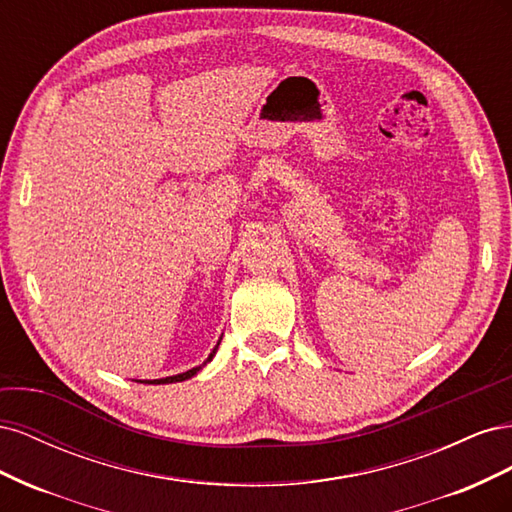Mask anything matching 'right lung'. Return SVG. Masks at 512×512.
<instances>
[{
  "label": "right lung",
  "instance_id": "add662e5",
  "mask_svg": "<svg viewBox=\"0 0 512 512\" xmlns=\"http://www.w3.org/2000/svg\"><path fill=\"white\" fill-rule=\"evenodd\" d=\"M218 346H220V342H218ZM218 346L213 348V352L209 354V359L203 363V365H198V367H192V369H188V371H183V374H177V376H168V378H160V380H136V382H143V384H170V382H183V380H188V378H192V376H196L200 369H203L213 356H215V352H218Z\"/></svg>",
  "mask_w": 512,
  "mask_h": 512
}]
</instances>
